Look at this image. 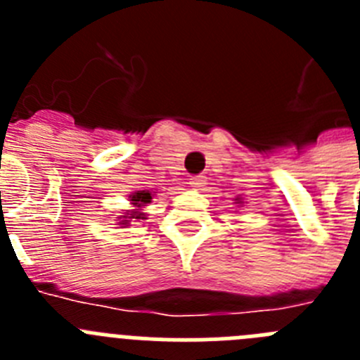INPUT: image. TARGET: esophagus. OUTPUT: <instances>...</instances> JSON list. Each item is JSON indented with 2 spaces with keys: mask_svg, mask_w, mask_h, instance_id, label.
Here are the masks:
<instances>
[{
  "mask_svg": "<svg viewBox=\"0 0 360 360\" xmlns=\"http://www.w3.org/2000/svg\"><path fill=\"white\" fill-rule=\"evenodd\" d=\"M191 187H202L203 184V178L202 176H193L191 178Z\"/></svg>",
  "mask_w": 360,
  "mask_h": 360,
  "instance_id": "esophagus-1",
  "label": "esophagus"
}]
</instances>
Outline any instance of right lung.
<instances>
[{
  "label": "right lung",
  "mask_w": 360,
  "mask_h": 360,
  "mask_svg": "<svg viewBox=\"0 0 360 360\" xmlns=\"http://www.w3.org/2000/svg\"><path fill=\"white\" fill-rule=\"evenodd\" d=\"M131 203L133 205H136V207H141V205H144V203H149L151 202V193H148V191H136V193H133L131 196ZM124 218H142V214L139 211H133L129 216H124ZM124 221H129V219H124Z\"/></svg>",
  "instance_id": "1"
}]
</instances>
